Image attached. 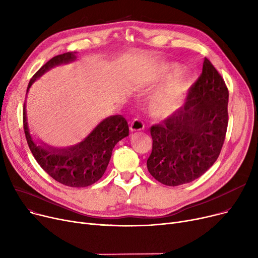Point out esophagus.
<instances>
[{"mask_svg":"<svg viewBox=\"0 0 258 258\" xmlns=\"http://www.w3.org/2000/svg\"><path fill=\"white\" fill-rule=\"evenodd\" d=\"M130 130L132 132H138V131H142L144 130V123L143 121L140 118H135L130 125Z\"/></svg>","mask_w":258,"mask_h":258,"instance_id":"obj_1","label":"esophagus"}]
</instances>
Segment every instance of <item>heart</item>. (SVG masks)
<instances>
[{
	"instance_id": "heart-1",
	"label": "heart",
	"mask_w": 258,
	"mask_h": 258,
	"mask_svg": "<svg viewBox=\"0 0 258 258\" xmlns=\"http://www.w3.org/2000/svg\"><path fill=\"white\" fill-rule=\"evenodd\" d=\"M173 69H178V67L174 66ZM192 84V75L187 71L182 72L178 78L170 81L154 95L150 102L151 113L156 117L163 118L180 110Z\"/></svg>"
}]
</instances>
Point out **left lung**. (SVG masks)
Returning <instances> with one entry per match:
<instances>
[{
  "label": "left lung",
  "mask_w": 258,
  "mask_h": 258,
  "mask_svg": "<svg viewBox=\"0 0 258 258\" xmlns=\"http://www.w3.org/2000/svg\"><path fill=\"white\" fill-rule=\"evenodd\" d=\"M228 99L223 77L205 57L184 105L151 127L153 151L146 165L157 181L167 186L190 183L213 165L226 137Z\"/></svg>",
  "instance_id": "obj_1"
}]
</instances>
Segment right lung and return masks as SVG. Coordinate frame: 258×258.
<instances>
[{"instance_id":"1","label":"right lung","mask_w":258,"mask_h":258,"mask_svg":"<svg viewBox=\"0 0 258 258\" xmlns=\"http://www.w3.org/2000/svg\"><path fill=\"white\" fill-rule=\"evenodd\" d=\"M75 59V52H67L51 58L30 79L27 93L34 81L51 68ZM23 123L27 143L37 163L51 178L70 187H87L97 182L108 165L115 145L128 136L127 121L121 115H115L103 119L80 143L56 148L33 141L27 122L26 103L23 108Z\"/></svg>"}]
</instances>
